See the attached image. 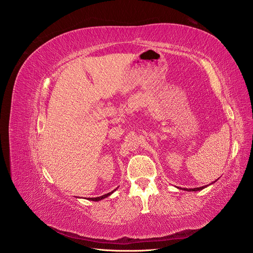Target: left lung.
Masks as SVG:
<instances>
[{
    "instance_id": "obj_1",
    "label": "left lung",
    "mask_w": 253,
    "mask_h": 253,
    "mask_svg": "<svg viewBox=\"0 0 253 253\" xmlns=\"http://www.w3.org/2000/svg\"><path fill=\"white\" fill-rule=\"evenodd\" d=\"M204 188H206V186H204V187H201V188H194V189H185V190H187V191H198V190H203Z\"/></svg>"
}]
</instances>
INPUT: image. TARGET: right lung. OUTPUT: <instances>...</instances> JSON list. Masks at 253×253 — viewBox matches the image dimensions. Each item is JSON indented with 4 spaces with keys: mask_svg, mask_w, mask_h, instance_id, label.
<instances>
[{
    "mask_svg": "<svg viewBox=\"0 0 253 253\" xmlns=\"http://www.w3.org/2000/svg\"><path fill=\"white\" fill-rule=\"evenodd\" d=\"M116 190V189H115ZM114 190V191H115ZM113 192H111V193H108V194H104V195H102V196H99V197H91V198H88L89 201H94V202H97V201H101V200H103V198H105V197H108L110 194H112Z\"/></svg>",
    "mask_w": 253,
    "mask_h": 253,
    "instance_id": "obj_1",
    "label": "right lung"
}]
</instances>
